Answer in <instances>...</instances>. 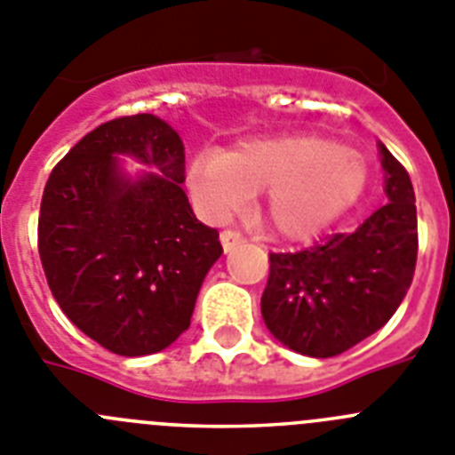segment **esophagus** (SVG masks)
<instances>
[{"instance_id": "34e87169", "label": "esophagus", "mask_w": 455, "mask_h": 455, "mask_svg": "<svg viewBox=\"0 0 455 455\" xmlns=\"http://www.w3.org/2000/svg\"><path fill=\"white\" fill-rule=\"evenodd\" d=\"M220 240H222L224 251H231V249H235L237 244H243V243H244L243 233L233 231V228H227V231H222V235H220Z\"/></svg>"}]
</instances>
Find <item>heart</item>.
I'll return each mask as SVG.
<instances>
[{"label":"heart","mask_w":455,"mask_h":455,"mask_svg":"<svg viewBox=\"0 0 455 455\" xmlns=\"http://www.w3.org/2000/svg\"><path fill=\"white\" fill-rule=\"evenodd\" d=\"M365 161L339 142L315 136L253 138L228 154L206 151L186 181L204 218L224 222L256 190L281 235L308 237L345 212L365 188Z\"/></svg>","instance_id":"obj_1"}]
</instances>
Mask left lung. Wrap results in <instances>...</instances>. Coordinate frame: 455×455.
Instances as JSON below:
<instances>
[{
  "mask_svg": "<svg viewBox=\"0 0 455 455\" xmlns=\"http://www.w3.org/2000/svg\"><path fill=\"white\" fill-rule=\"evenodd\" d=\"M390 202L351 233H333L294 253H269L260 313L288 349L331 358L370 338L395 315L417 263L411 177L379 142Z\"/></svg>",
  "mask_w": 455,
  "mask_h": 455,
  "instance_id": "1",
  "label": "left lung"
}]
</instances>
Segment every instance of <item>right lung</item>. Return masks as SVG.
Here are the masks:
<instances>
[{
	"label": "right lung",
	"mask_w": 455,
	"mask_h": 455,
	"mask_svg": "<svg viewBox=\"0 0 455 455\" xmlns=\"http://www.w3.org/2000/svg\"><path fill=\"white\" fill-rule=\"evenodd\" d=\"M117 156L156 172L126 178ZM179 133L151 113L104 122L49 174L38 251L60 310L117 355L170 347L190 326L199 288L222 256L181 183Z\"/></svg>",
	"instance_id": "obj_1"
}]
</instances>
